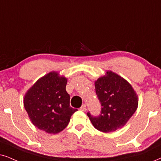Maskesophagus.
Returning <instances> with one entry per match:
<instances>
[{"label":"esophagus","instance_id":"34e87169","mask_svg":"<svg viewBox=\"0 0 161 161\" xmlns=\"http://www.w3.org/2000/svg\"><path fill=\"white\" fill-rule=\"evenodd\" d=\"M80 109L82 110V111H86V110H87V107H86V105L85 104H84V105H82V107L80 108Z\"/></svg>","mask_w":161,"mask_h":161}]
</instances>
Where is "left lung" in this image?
<instances>
[{"mask_svg": "<svg viewBox=\"0 0 161 161\" xmlns=\"http://www.w3.org/2000/svg\"><path fill=\"white\" fill-rule=\"evenodd\" d=\"M95 89L102 110L99 117L87 115L95 129L104 133L121 129L135 114L138 97L131 85L114 72L108 70L95 81Z\"/></svg>", "mask_w": 161, "mask_h": 161, "instance_id": "obj_1", "label": "left lung"}]
</instances>
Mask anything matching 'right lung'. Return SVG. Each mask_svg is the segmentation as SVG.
Listing matches in <instances>:
<instances>
[{
	"label": "right lung",
	"instance_id": "add662e5",
	"mask_svg": "<svg viewBox=\"0 0 161 161\" xmlns=\"http://www.w3.org/2000/svg\"><path fill=\"white\" fill-rule=\"evenodd\" d=\"M68 79L52 71L41 77L26 91L24 105L30 121L48 134H58L68 125L77 109L70 106Z\"/></svg>",
	"mask_w": 161,
	"mask_h": 161
}]
</instances>
